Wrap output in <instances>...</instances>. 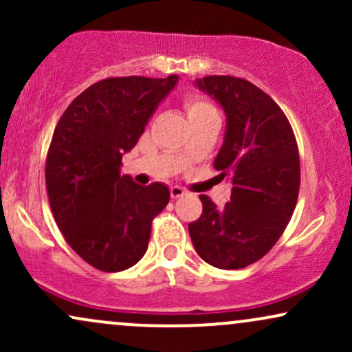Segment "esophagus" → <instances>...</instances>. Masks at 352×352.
<instances>
[{
  "instance_id": "esophagus-1",
  "label": "esophagus",
  "mask_w": 352,
  "mask_h": 352,
  "mask_svg": "<svg viewBox=\"0 0 352 352\" xmlns=\"http://www.w3.org/2000/svg\"><path fill=\"white\" fill-rule=\"evenodd\" d=\"M185 193H187V192H185V190L182 187H177V185H173V187L170 188L172 199H180V197H184Z\"/></svg>"
}]
</instances>
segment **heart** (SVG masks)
I'll return each mask as SVG.
<instances>
[{
    "label": "heart",
    "instance_id": "obj_1",
    "mask_svg": "<svg viewBox=\"0 0 352 352\" xmlns=\"http://www.w3.org/2000/svg\"><path fill=\"white\" fill-rule=\"evenodd\" d=\"M184 106L190 119H193V117L200 114H205V112L215 111L212 104H210L208 100H205L204 98H200V96H187L184 100Z\"/></svg>",
    "mask_w": 352,
    "mask_h": 352
}]
</instances>
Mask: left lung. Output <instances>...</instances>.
<instances>
[{
    "label": "left lung",
    "instance_id": "obj_1",
    "mask_svg": "<svg viewBox=\"0 0 352 352\" xmlns=\"http://www.w3.org/2000/svg\"><path fill=\"white\" fill-rule=\"evenodd\" d=\"M197 86L227 114L213 165L232 184V197L218 208L200 195L204 212L188 233L201 260L240 270L263 258L292 220L301 182L296 137L280 106L250 80L207 76Z\"/></svg>",
    "mask_w": 352,
    "mask_h": 352
}]
</instances>
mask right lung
<instances>
[{
	"mask_svg": "<svg viewBox=\"0 0 352 352\" xmlns=\"http://www.w3.org/2000/svg\"><path fill=\"white\" fill-rule=\"evenodd\" d=\"M177 79L99 80L54 129L44 170L52 215L71 248L100 272H122L144 256L152 220L170 200L164 184L142 187L120 167Z\"/></svg>",
	"mask_w": 352,
	"mask_h": 352,
	"instance_id": "1",
	"label": "right lung"
}]
</instances>
